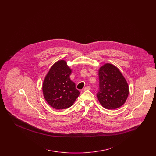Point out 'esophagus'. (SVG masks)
<instances>
[{
  "label": "esophagus",
  "instance_id": "obj_1",
  "mask_svg": "<svg viewBox=\"0 0 156 156\" xmlns=\"http://www.w3.org/2000/svg\"><path fill=\"white\" fill-rule=\"evenodd\" d=\"M90 90V87L89 86H87V87H85L83 89V90Z\"/></svg>",
  "mask_w": 156,
  "mask_h": 156
}]
</instances>
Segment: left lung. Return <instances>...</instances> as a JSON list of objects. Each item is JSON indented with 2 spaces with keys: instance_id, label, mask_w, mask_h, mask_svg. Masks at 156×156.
Listing matches in <instances>:
<instances>
[{
  "instance_id": "1",
  "label": "left lung",
  "mask_w": 156,
  "mask_h": 156,
  "mask_svg": "<svg viewBox=\"0 0 156 156\" xmlns=\"http://www.w3.org/2000/svg\"><path fill=\"white\" fill-rule=\"evenodd\" d=\"M99 88L98 99L106 109H115L125 103L129 86L119 69L111 64H105L99 70Z\"/></svg>"
}]
</instances>
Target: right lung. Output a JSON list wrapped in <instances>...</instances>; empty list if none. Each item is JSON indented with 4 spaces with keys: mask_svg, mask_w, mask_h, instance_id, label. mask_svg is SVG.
Returning <instances> with one entry per match:
<instances>
[{
    "mask_svg": "<svg viewBox=\"0 0 156 156\" xmlns=\"http://www.w3.org/2000/svg\"><path fill=\"white\" fill-rule=\"evenodd\" d=\"M71 69L66 61L56 62L46 75L43 84L45 99L55 109H64L71 107L80 95L74 82L69 78Z\"/></svg>",
    "mask_w": 156,
    "mask_h": 156,
    "instance_id": "add662e5",
    "label": "right lung"
}]
</instances>
